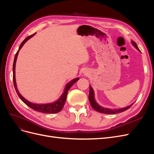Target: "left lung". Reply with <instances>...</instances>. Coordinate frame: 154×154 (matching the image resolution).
Here are the masks:
<instances>
[{"instance_id":"left-lung-1","label":"left lung","mask_w":154,"mask_h":154,"mask_svg":"<svg viewBox=\"0 0 154 154\" xmlns=\"http://www.w3.org/2000/svg\"><path fill=\"white\" fill-rule=\"evenodd\" d=\"M133 45H134V47L136 48L137 50L139 51L137 44L134 42H132ZM94 91H93L92 88L90 86V91H89V95H88V99H89V101L90 103L92 106V107L95 110L99 112L100 113H103V114H116V113H120L122 112H124L125 110H128L130 106H131L132 105H130L128 106L125 107V108L123 109H117V110H111V109H105L102 107L101 106H100L98 104H97L95 100H94Z\"/></svg>"}]
</instances>
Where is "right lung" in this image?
I'll return each instance as SVG.
<instances>
[{
  "instance_id": "right-lung-1",
  "label": "right lung",
  "mask_w": 154,
  "mask_h": 154,
  "mask_svg": "<svg viewBox=\"0 0 154 154\" xmlns=\"http://www.w3.org/2000/svg\"><path fill=\"white\" fill-rule=\"evenodd\" d=\"M35 33H34L33 35H30L29 36H27V38L22 42V44H20L19 49H18V51L17 52L15 57V59H14V62H13V84H14V87H15V91L17 93L18 96H19L20 98L21 99V100L24 102L25 104H26L27 106H29L30 108H31L32 109H33L34 110L38 111V112H41L43 113H47V114H55V113H58L59 112H60L62 110V108L64 106L65 102H66V98H67V92L69 90V88H71L74 83H75L78 80L79 78H76L74 79L71 82H70L68 84L66 85V88H65V91L63 93V94L62 95V96L60 97V99L57 101L54 102V103H49V104H34L32 103L31 102L28 101L27 100H26L25 98H24L20 94V93L18 92V89L17 88V85H16V82H15V63H16V60H17V55L18 53V51L22 48V47L25 44L26 42L29 40L31 37H32L33 36Z\"/></svg>"
}]
</instances>
